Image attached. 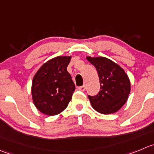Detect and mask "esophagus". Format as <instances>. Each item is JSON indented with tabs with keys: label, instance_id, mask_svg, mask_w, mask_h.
Returning <instances> with one entry per match:
<instances>
[{
	"label": "esophagus",
	"instance_id": "obj_1",
	"mask_svg": "<svg viewBox=\"0 0 154 154\" xmlns=\"http://www.w3.org/2000/svg\"><path fill=\"white\" fill-rule=\"evenodd\" d=\"M78 89L81 91H85V85H82V86H80V87H78Z\"/></svg>",
	"mask_w": 154,
	"mask_h": 154
}]
</instances>
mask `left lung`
<instances>
[{"mask_svg":"<svg viewBox=\"0 0 154 154\" xmlns=\"http://www.w3.org/2000/svg\"><path fill=\"white\" fill-rule=\"evenodd\" d=\"M87 60L95 66L100 83V90L94 96L88 95L91 106L102 114L114 113L128 100L131 90L129 79L123 69L106 57Z\"/></svg>","mask_w":154,"mask_h":154,"instance_id":"1","label":"left lung"}]
</instances>
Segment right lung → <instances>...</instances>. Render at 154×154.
<instances>
[{
	"label": "right lung",
	"mask_w": 154,
	"mask_h": 154,
	"mask_svg": "<svg viewBox=\"0 0 154 154\" xmlns=\"http://www.w3.org/2000/svg\"><path fill=\"white\" fill-rule=\"evenodd\" d=\"M71 57H57L42 66L32 85V100L42 113L54 116L68 106L75 86L67 71Z\"/></svg>",
	"instance_id": "right-lung-1"
}]
</instances>
